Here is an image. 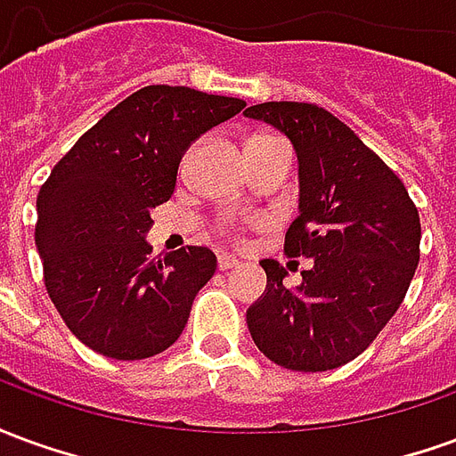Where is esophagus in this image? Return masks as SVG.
<instances>
[{"label": "esophagus", "mask_w": 456, "mask_h": 456, "mask_svg": "<svg viewBox=\"0 0 456 456\" xmlns=\"http://www.w3.org/2000/svg\"><path fill=\"white\" fill-rule=\"evenodd\" d=\"M217 266L219 271H232V268H239V258L229 256V254H219Z\"/></svg>", "instance_id": "obj_1"}]
</instances>
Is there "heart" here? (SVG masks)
<instances>
[{"mask_svg":"<svg viewBox=\"0 0 456 456\" xmlns=\"http://www.w3.org/2000/svg\"><path fill=\"white\" fill-rule=\"evenodd\" d=\"M258 139H273V136H254L251 141H258ZM229 232H232V234H239L237 227H229Z\"/></svg>","mask_w":456,"mask_h":456,"instance_id":"obj_1","label":"heart"}]
</instances>
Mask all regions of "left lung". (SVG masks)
<instances>
[{"mask_svg": "<svg viewBox=\"0 0 456 456\" xmlns=\"http://www.w3.org/2000/svg\"><path fill=\"white\" fill-rule=\"evenodd\" d=\"M247 117L293 141L300 215L283 251L305 256L297 288L264 258L266 293L248 307L254 342L290 371H330L356 359L395 315L420 261V215L403 180L344 121L307 102H264Z\"/></svg>", "mask_w": 456, "mask_h": 456, "instance_id": "obj_1", "label": "left lung"}]
</instances>
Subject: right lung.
Returning a JSON list of instances; mask_svg holds the SVG:
<instances>
[{
    "label": "right lung",
    "mask_w": 456,
    "mask_h": 456,
    "mask_svg": "<svg viewBox=\"0 0 456 456\" xmlns=\"http://www.w3.org/2000/svg\"><path fill=\"white\" fill-rule=\"evenodd\" d=\"M244 100L149 85L85 131L41 185L36 247L68 330L102 356L166 352L217 271L208 247L151 256V209L175 190L183 153Z\"/></svg>",
    "instance_id": "1"
}]
</instances>
